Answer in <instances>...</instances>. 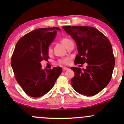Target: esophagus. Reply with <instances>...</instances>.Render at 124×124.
<instances>
[{
    "instance_id": "1",
    "label": "esophagus",
    "mask_w": 124,
    "mask_h": 124,
    "mask_svg": "<svg viewBox=\"0 0 124 124\" xmlns=\"http://www.w3.org/2000/svg\"><path fill=\"white\" fill-rule=\"evenodd\" d=\"M62 70H63V71L68 70H69V68H66V67H64V68H62Z\"/></svg>"
}]
</instances>
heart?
<instances>
[{"mask_svg":"<svg viewBox=\"0 0 124 124\" xmlns=\"http://www.w3.org/2000/svg\"><path fill=\"white\" fill-rule=\"evenodd\" d=\"M70 39H69V38H64L62 39V43L65 46H66V45L68 44V42L69 41H70ZM52 48L51 46H49L48 48V54H51L52 52ZM70 58L69 57H66V58H62V59H60L58 60V63L61 65H68V63L70 62Z\"/></svg>","mask_w":124,"mask_h":124,"instance_id":"heart-1","label":"heart"}]
</instances>
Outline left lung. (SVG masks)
<instances>
[{
    "label": "left lung",
    "instance_id": "obj_1",
    "mask_svg": "<svg viewBox=\"0 0 124 124\" xmlns=\"http://www.w3.org/2000/svg\"><path fill=\"white\" fill-rule=\"evenodd\" d=\"M62 28L76 43L78 54L75 65L88 64L86 69L72 67L75 76L71 85L84 96L96 95L107 86L115 65L112 45L102 32L93 27L63 26Z\"/></svg>",
    "mask_w": 124,
    "mask_h": 124
}]
</instances>
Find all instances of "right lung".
I'll return each instance as SVG.
<instances>
[{"instance_id": "right-lung-1", "label": "right lung", "mask_w": 124, "mask_h": 124, "mask_svg": "<svg viewBox=\"0 0 124 124\" xmlns=\"http://www.w3.org/2000/svg\"><path fill=\"white\" fill-rule=\"evenodd\" d=\"M59 27L41 28L22 37L16 45L11 65L18 83L29 96L39 97L53 87L62 73L61 67L44 70L40 62L48 61V48Z\"/></svg>"}]
</instances>
